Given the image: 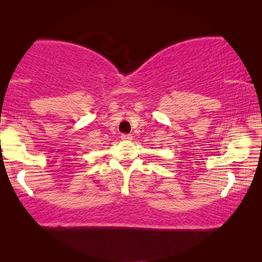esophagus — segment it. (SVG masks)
I'll use <instances>...</instances> for the list:
<instances>
[{
  "instance_id": "1",
  "label": "esophagus",
  "mask_w": 262,
  "mask_h": 262,
  "mask_svg": "<svg viewBox=\"0 0 262 262\" xmlns=\"http://www.w3.org/2000/svg\"><path fill=\"white\" fill-rule=\"evenodd\" d=\"M121 139L123 141H130V140H133V136L130 134H122L121 135Z\"/></svg>"
}]
</instances>
